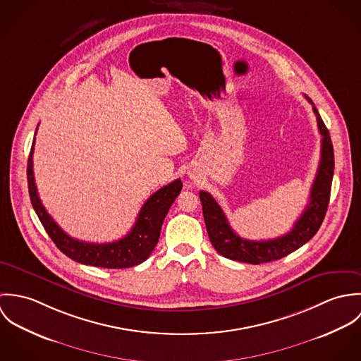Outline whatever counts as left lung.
<instances>
[{
    "label": "left lung",
    "instance_id": "1",
    "mask_svg": "<svg viewBox=\"0 0 361 361\" xmlns=\"http://www.w3.org/2000/svg\"><path fill=\"white\" fill-rule=\"evenodd\" d=\"M306 99L309 100L310 104H312L307 96ZM312 111L317 118L318 130L322 136L321 159L314 183L310 190L309 204L305 208L299 219L295 222L293 229L290 232L281 238L269 240L243 239L231 228L225 216V212L215 202V199L204 190L199 193L203 206V215L209 242L221 256L249 264L275 261L279 258L286 257L288 255L293 253L295 250L306 245L319 229L329 203L335 161L329 132L314 104Z\"/></svg>",
    "mask_w": 361,
    "mask_h": 361
}]
</instances>
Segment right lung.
Returning a JSON list of instances; mask_svg holds the SVG:
<instances>
[{
    "mask_svg": "<svg viewBox=\"0 0 361 361\" xmlns=\"http://www.w3.org/2000/svg\"><path fill=\"white\" fill-rule=\"evenodd\" d=\"M33 152L35 140L27 159V186L32 206L52 242L65 256L80 264L111 269L135 267L150 257L159 239L164 218L182 190L180 179L155 192L142 207L136 224L126 236L111 243H89L65 233L42 204L33 175Z\"/></svg>",
    "mask_w": 361,
    "mask_h": 361,
    "instance_id": "obj_1",
    "label": "right lung"
}]
</instances>
